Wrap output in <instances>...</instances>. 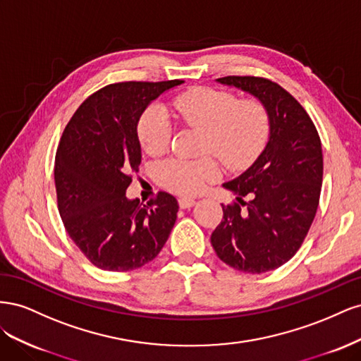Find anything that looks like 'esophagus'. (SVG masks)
I'll list each match as a JSON object with an SVG mask.
<instances>
[{
	"label": "esophagus",
	"mask_w": 361,
	"mask_h": 361,
	"mask_svg": "<svg viewBox=\"0 0 361 361\" xmlns=\"http://www.w3.org/2000/svg\"><path fill=\"white\" fill-rule=\"evenodd\" d=\"M194 204H195V200L191 197H180L179 199V206L182 207V209H190V207H192Z\"/></svg>",
	"instance_id": "obj_1"
}]
</instances>
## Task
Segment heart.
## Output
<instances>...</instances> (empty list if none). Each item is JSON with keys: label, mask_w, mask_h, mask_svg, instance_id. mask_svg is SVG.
Wrapping results in <instances>:
<instances>
[{"label": "heart", "mask_w": 361, "mask_h": 361, "mask_svg": "<svg viewBox=\"0 0 361 361\" xmlns=\"http://www.w3.org/2000/svg\"><path fill=\"white\" fill-rule=\"evenodd\" d=\"M173 111L183 125L203 133L202 150L209 152L228 169H243L264 149L269 134L265 106L256 99L238 101L236 96L215 89H194L173 101ZM171 126L162 106L154 105L138 120V138L149 155L167 147ZM218 176L212 158H173L157 167L158 180L179 194L197 192L204 182Z\"/></svg>", "instance_id": "b5f03b06"}]
</instances>
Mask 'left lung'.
Returning <instances> with one entry per match:
<instances>
[{
  "label": "left lung",
  "mask_w": 361,
  "mask_h": 361,
  "mask_svg": "<svg viewBox=\"0 0 361 361\" xmlns=\"http://www.w3.org/2000/svg\"><path fill=\"white\" fill-rule=\"evenodd\" d=\"M216 82L256 97L269 118L260 155L223 183L236 203L221 204L223 221L211 236L224 264L262 274L286 264L313 223L322 185L321 140L309 114L279 84L256 76H226Z\"/></svg>",
  "instance_id": "1"
}]
</instances>
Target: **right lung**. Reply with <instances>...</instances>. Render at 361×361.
Segmentation results:
<instances>
[{
  "instance_id": "obj_1",
  "label": "right lung",
  "mask_w": 361,
  "mask_h": 361,
  "mask_svg": "<svg viewBox=\"0 0 361 361\" xmlns=\"http://www.w3.org/2000/svg\"><path fill=\"white\" fill-rule=\"evenodd\" d=\"M182 82L106 85L64 129L54 167L59 211L72 241L97 268L120 272L149 264L176 223L179 204L171 194L143 204L128 199L126 190L141 162V114Z\"/></svg>"
}]
</instances>
